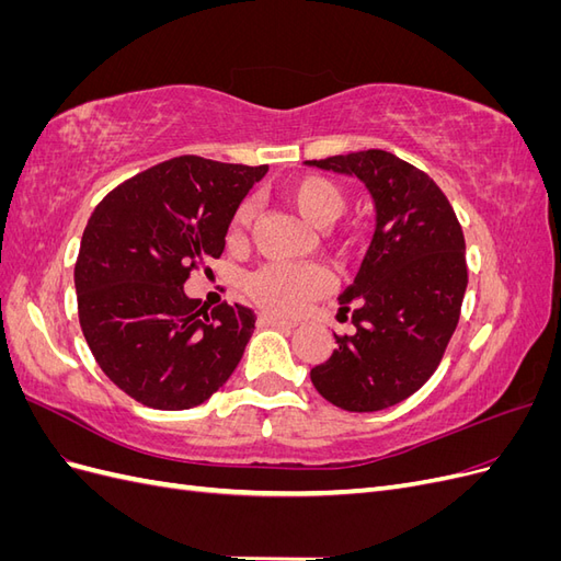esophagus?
<instances>
[{
    "mask_svg": "<svg viewBox=\"0 0 561 561\" xmlns=\"http://www.w3.org/2000/svg\"><path fill=\"white\" fill-rule=\"evenodd\" d=\"M257 322H260L262 328H278V330H293V328H297V322L283 320V318L271 316V313H262V316L257 318Z\"/></svg>",
    "mask_w": 561,
    "mask_h": 561,
    "instance_id": "obj_1",
    "label": "esophagus"
}]
</instances>
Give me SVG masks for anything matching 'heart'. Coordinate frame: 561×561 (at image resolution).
<instances>
[{
	"label": "heart",
	"mask_w": 561,
	"mask_h": 561,
	"mask_svg": "<svg viewBox=\"0 0 561 561\" xmlns=\"http://www.w3.org/2000/svg\"><path fill=\"white\" fill-rule=\"evenodd\" d=\"M283 198L307 219L316 229L334 225L346 210V194L342 186L322 175H304L293 180L283 190ZM252 206L243 203L236 210L233 229L241 231L250 225ZM328 274L318 266L295 264H268L248 278V293L257 299L264 309L274 313L293 316L299 313L311 299L325 293Z\"/></svg>",
	"instance_id": "heart-1"
}]
</instances>
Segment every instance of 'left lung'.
Segmentation results:
<instances>
[{
  "instance_id": "left-lung-1",
  "label": "left lung",
  "mask_w": 561,
  "mask_h": 561,
  "mask_svg": "<svg viewBox=\"0 0 561 561\" xmlns=\"http://www.w3.org/2000/svg\"><path fill=\"white\" fill-rule=\"evenodd\" d=\"M307 165L360 180L377 213L358 276L339 295V316L353 304L355 334H334L311 381L346 412H379L416 393L443 360L468 285L463 231L443 190L390 151Z\"/></svg>"
}]
</instances>
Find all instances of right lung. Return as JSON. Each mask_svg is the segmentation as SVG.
Listing matches in <instances>:
<instances>
[{
  "label": "right lung",
  "mask_w": 561,
  "mask_h": 561,
  "mask_svg": "<svg viewBox=\"0 0 561 561\" xmlns=\"http://www.w3.org/2000/svg\"><path fill=\"white\" fill-rule=\"evenodd\" d=\"M266 171L178 157L118 184L93 210L75 266L79 322L100 369L133 400L190 410L241 363L257 318L227 301L198 309L184 283L222 254L236 210Z\"/></svg>",
  "instance_id": "add662e5"
}]
</instances>
